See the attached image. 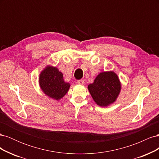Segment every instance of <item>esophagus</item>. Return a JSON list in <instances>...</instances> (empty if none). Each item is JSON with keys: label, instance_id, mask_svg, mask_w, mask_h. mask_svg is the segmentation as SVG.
<instances>
[{"label": "esophagus", "instance_id": "1", "mask_svg": "<svg viewBox=\"0 0 159 159\" xmlns=\"http://www.w3.org/2000/svg\"><path fill=\"white\" fill-rule=\"evenodd\" d=\"M77 83H78V84H79V85H84V81L83 80H78Z\"/></svg>", "mask_w": 159, "mask_h": 159}]
</instances>
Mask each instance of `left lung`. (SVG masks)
<instances>
[{
	"label": "left lung",
	"mask_w": 159,
	"mask_h": 159,
	"mask_svg": "<svg viewBox=\"0 0 159 159\" xmlns=\"http://www.w3.org/2000/svg\"><path fill=\"white\" fill-rule=\"evenodd\" d=\"M121 85L117 75L113 71H104L96 77L88 90L94 102L101 107H107L116 101Z\"/></svg>",
	"instance_id": "1"
}]
</instances>
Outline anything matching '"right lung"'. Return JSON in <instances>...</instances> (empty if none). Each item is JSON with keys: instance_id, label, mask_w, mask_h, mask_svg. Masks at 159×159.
I'll list each match as a JSON object with an SVG mask.
<instances>
[{"instance_id": "right-lung-1", "label": "right lung", "mask_w": 159, "mask_h": 159, "mask_svg": "<svg viewBox=\"0 0 159 159\" xmlns=\"http://www.w3.org/2000/svg\"><path fill=\"white\" fill-rule=\"evenodd\" d=\"M39 84L43 92L55 100L63 98L70 87L69 83L64 81L61 72L56 67L50 66L41 71Z\"/></svg>"}]
</instances>
